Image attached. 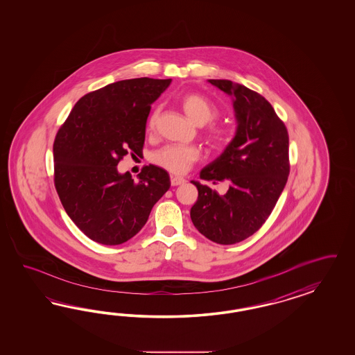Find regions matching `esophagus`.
Instances as JSON below:
<instances>
[{
    "label": "esophagus",
    "instance_id": "1",
    "mask_svg": "<svg viewBox=\"0 0 355 355\" xmlns=\"http://www.w3.org/2000/svg\"><path fill=\"white\" fill-rule=\"evenodd\" d=\"M184 182H186V180L183 177H178V175H172L171 177L172 186H180V184H183Z\"/></svg>",
    "mask_w": 355,
    "mask_h": 355
}]
</instances>
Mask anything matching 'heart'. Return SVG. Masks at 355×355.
<instances>
[{"label":"heart","instance_id":"heart-1","mask_svg":"<svg viewBox=\"0 0 355 355\" xmlns=\"http://www.w3.org/2000/svg\"><path fill=\"white\" fill-rule=\"evenodd\" d=\"M183 112L196 122L205 125L217 116L215 105L199 94H186L181 97ZM159 116V109H155L148 119V128L153 129ZM200 157V150L191 144H166L152 153V162L172 173L187 172L193 162Z\"/></svg>","mask_w":355,"mask_h":355}]
</instances>
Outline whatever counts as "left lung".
Listing matches in <instances>:
<instances>
[{"instance_id":"1","label":"left lung","mask_w":355,"mask_h":355,"mask_svg":"<svg viewBox=\"0 0 355 355\" xmlns=\"http://www.w3.org/2000/svg\"><path fill=\"white\" fill-rule=\"evenodd\" d=\"M232 97L236 129L224 152L200 172V180L227 182L218 195L191 181L198 200L193 224L220 245H234L258 232L279 200L289 175V135L275 109L258 92L225 79H209Z\"/></svg>"}]
</instances>
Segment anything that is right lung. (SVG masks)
Wrapping results in <instances>:
<instances>
[{"instance_id": "obj_1", "label": "right lung", "mask_w": 355, "mask_h": 355, "mask_svg": "<svg viewBox=\"0 0 355 355\" xmlns=\"http://www.w3.org/2000/svg\"><path fill=\"white\" fill-rule=\"evenodd\" d=\"M172 79L135 78L110 83L76 103L53 144L54 184L66 214L88 238L121 245L146 225L171 187L166 171L144 166L135 182L119 160L139 155L150 104Z\"/></svg>"}]
</instances>
